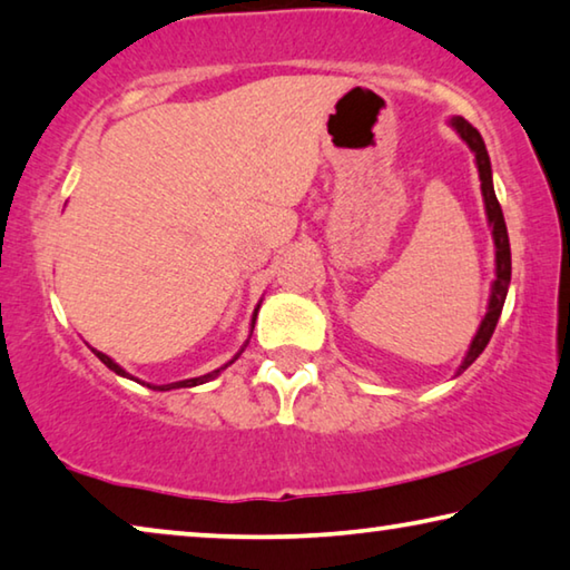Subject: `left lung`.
I'll return each instance as SVG.
<instances>
[{
  "label": "left lung",
  "mask_w": 570,
  "mask_h": 570,
  "mask_svg": "<svg viewBox=\"0 0 570 570\" xmlns=\"http://www.w3.org/2000/svg\"><path fill=\"white\" fill-rule=\"evenodd\" d=\"M451 125L456 127V132L461 135L463 142H466L471 150H474V155H476L479 178H481V194H484L487 216H489V224H492L494 247H497V279H494V287H492V297H489V311L484 315V321H481V326L476 331L474 341H471L469 354H466V358H463V364H461V370H459V374H461L463 370H469V366L476 362V356L484 352L487 344H489V338H492V334H494L497 321H499V315H502V308H504L507 287H510L512 255H510V236H507V224H504V216H502V206H499L497 194H494V186H492V163H489L484 139H481V135L476 132V127H471L463 117L451 119Z\"/></svg>",
  "instance_id": "8db88e82"
}]
</instances>
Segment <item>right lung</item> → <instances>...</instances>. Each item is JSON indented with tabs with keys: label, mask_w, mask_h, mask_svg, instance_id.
<instances>
[{
	"label": "right lung",
	"mask_w": 570,
	"mask_h": 570,
	"mask_svg": "<svg viewBox=\"0 0 570 570\" xmlns=\"http://www.w3.org/2000/svg\"><path fill=\"white\" fill-rule=\"evenodd\" d=\"M255 318H257V313H255ZM94 354L96 356H99L101 358V362L104 364H107L109 366V370L111 372H117V374H121V376H129L125 370H121V366L117 364V362H111V358L107 356V354H101V352H96V348H94ZM236 356H239V354H236ZM234 356V358H236ZM232 364V362H229ZM222 370H224V366H222ZM222 370H214V372H208V374H204V376H194V380H183V382H173V384H160V387H153V390H180V387H196V384H204V382H208V380H212V376H216L218 372H222ZM129 380H135V376H129ZM147 387H150V384H147Z\"/></svg>",
	"instance_id": "right-lung-1"
}]
</instances>
